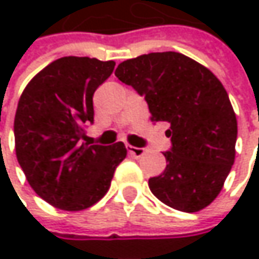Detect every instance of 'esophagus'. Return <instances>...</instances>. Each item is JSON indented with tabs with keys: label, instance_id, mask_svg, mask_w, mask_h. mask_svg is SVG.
Wrapping results in <instances>:
<instances>
[{
	"label": "esophagus",
	"instance_id": "esophagus-1",
	"mask_svg": "<svg viewBox=\"0 0 259 259\" xmlns=\"http://www.w3.org/2000/svg\"><path fill=\"white\" fill-rule=\"evenodd\" d=\"M127 151H129L132 156H135V157H141V156H144V154L147 153V150H145V148L133 147V145H127Z\"/></svg>",
	"mask_w": 259,
	"mask_h": 259
}]
</instances>
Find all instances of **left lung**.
I'll return each instance as SVG.
<instances>
[{
	"instance_id": "1",
	"label": "left lung",
	"mask_w": 259,
	"mask_h": 259,
	"mask_svg": "<svg viewBox=\"0 0 259 259\" xmlns=\"http://www.w3.org/2000/svg\"><path fill=\"white\" fill-rule=\"evenodd\" d=\"M115 76L145 97L151 121H166L171 150L150 190L171 208L195 213L214 201L235 159L237 118L222 82L179 52L123 61Z\"/></svg>"
}]
</instances>
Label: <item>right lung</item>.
<instances>
[{
  "instance_id": "add662e5",
  "label": "right lung",
  "mask_w": 259,
  "mask_h": 259,
  "mask_svg": "<svg viewBox=\"0 0 259 259\" xmlns=\"http://www.w3.org/2000/svg\"><path fill=\"white\" fill-rule=\"evenodd\" d=\"M114 67V61L63 57L31 79L19 99L18 162L34 192L57 208L79 211L100 201L127 154L123 142H83V127L94 121L93 94Z\"/></svg>"
}]
</instances>
